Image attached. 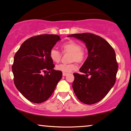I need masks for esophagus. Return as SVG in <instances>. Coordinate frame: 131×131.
Returning <instances> with one entry per match:
<instances>
[{"mask_svg": "<svg viewBox=\"0 0 131 131\" xmlns=\"http://www.w3.org/2000/svg\"><path fill=\"white\" fill-rule=\"evenodd\" d=\"M68 74H69L68 73H66V72H63V73H62L63 76H66V75H67Z\"/></svg>", "mask_w": 131, "mask_h": 131, "instance_id": "34e87169", "label": "esophagus"}]
</instances>
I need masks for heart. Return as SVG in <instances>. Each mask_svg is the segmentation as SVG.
<instances>
[{"label": "heart", "instance_id": "obj_1", "mask_svg": "<svg viewBox=\"0 0 131 131\" xmlns=\"http://www.w3.org/2000/svg\"><path fill=\"white\" fill-rule=\"evenodd\" d=\"M62 53H70L69 64H61L57 65L56 68L58 70L63 72H70L76 68L77 66L74 61L78 64L83 63L85 61L86 54L85 50L81 48L80 43L75 41H69L64 43L61 46ZM50 59L54 62H59L62 58V53L56 48L51 49L49 52Z\"/></svg>", "mask_w": 131, "mask_h": 131}]
</instances>
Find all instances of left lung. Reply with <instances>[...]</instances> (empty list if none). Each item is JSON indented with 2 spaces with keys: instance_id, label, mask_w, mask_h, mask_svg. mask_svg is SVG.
Returning a JSON list of instances; mask_svg holds the SVG:
<instances>
[{
  "instance_id": "left-lung-1",
  "label": "left lung",
  "mask_w": 131,
  "mask_h": 131,
  "mask_svg": "<svg viewBox=\"0 0 131 131\" xmlns=\"http://www.w3.org/2000/svg\"><path fill=\"white\" fill-rule=\"evenodd\" d=\"M68 37L83 41L88 50V57L80 69L83 73H73V90L81 102L96 104L105 97L116 81L118 65L115 50L108 41L94 34H75Z\"/></svg>"
}]
</instances>
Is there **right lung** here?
I'll list each match as a JSON object with an SVG mask.
<instances>
[{"label": "right lung", "mask_w": 131, "mask_h": 131, "mask_svg": "<svg viewBox=\"0 0 131 131\" xmlns=\"http://www.w3.org/2000/svg\"><path fill=\"white\" fill-rule=\"evenodd\" d=\"M60 40L55 34L32 37L23 43L15 54L14 83L30 102L40 104L48 99L62 78V72L54 70V64L49 56L51 49Z\"/></svg>", "instance_id": "obj_1"}]
</instances>
